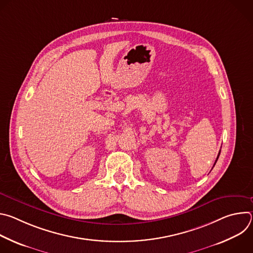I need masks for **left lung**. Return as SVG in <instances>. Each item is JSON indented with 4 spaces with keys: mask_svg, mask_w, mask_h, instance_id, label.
<instances>
[{
    "mask_svg": "<svg viewBox=\"0 0 253 253\" xmlns=\"http://www.w3.org/2000/svg\"><path fill=\"white\" fill-rule=\"evenodd\" d=\"M219 154H220V152L218 153V155H217V158H216V160H215V163H216V162H217V160H218V157H219ZM215 163H214V165H215ZM214 165H213V166H214Z\"/></svg>",
    "mask_w": 253,
    "mask_h": 253,
    "instance_id": "8db88e82",
    "label": "left lung"
}]
</instances>
